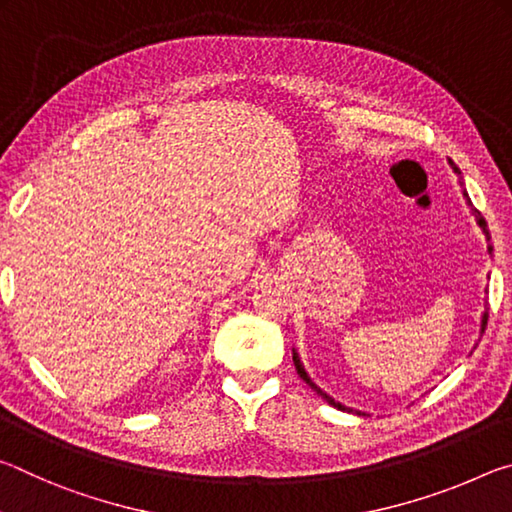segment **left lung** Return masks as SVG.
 Instances as JSON below:
<instances>
[{
	"label": "left lung",
	"mask_w": 512,
	"mask_h": 512,
	"mask_svg": "<svg viewBox=\"0 0 512 512\" xmlns=\"http://www.w3.org/2000/svg\"><path fill=\"white\" fill-rule=\"evenodd\" d=\"M449 162V167L454 169V173L458 176V185H461V189H463V198H465V203H467V207H470V214L474 216V221H476V225H479L481 228V232H483V237H485V241H490V232H488V225H485V219L481 216V212L476 210V207L472 205V201H470V194H467V189H465V180H463V173H461V169L456 167L454 164V160H447ZM488 255H492V246L488 244ZM485 293H488V289H485ZM485 325H488V300L483 298V311H481V323H479V336H483V332H485ZM476 348V345H474ZM291 354H293V366H296V370H298V375H300V379L305 381V384H309V388H314L316 391V395H320L323 397V400L329 404V406H334V409H339V411H345V413H357V415H366L363 411H357V409H352V406H345V404H341V402H336L332 395H327L323 388H320L318 384H314V379L309 377V372L305 370V366H302V361H300V354H298V350L293 348L291 350Z\"/></svg>",
	"instance_id": "obj_1"
}]
</instances>
